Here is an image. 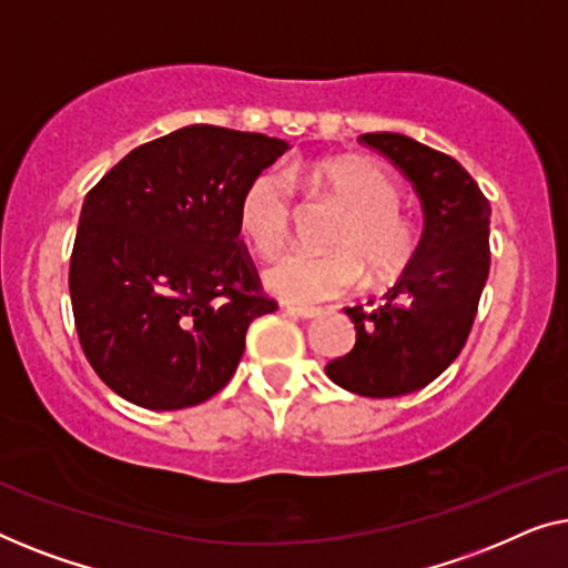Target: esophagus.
Segmentation results:
<instances>
[{
	"instance_id": "esophagus-1",
	"label": "esophagus",
	"mask_w": 568,
	"mask_h": 568,
	"mask_svg": "<svg viewBox=\"0 0 568 568\" xmlns=\"http://www.w3.org/2000/svg\"><path fill=\"white\" fill-rule=\"evenodd\" d=\"M285 314H291L295 318H303V322H308V318H316L318 311L316 308H301V306H285Z\"/></svg>"
}]
</instances>
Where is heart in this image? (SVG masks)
<instances>
[{"label": "heart", "mask_w": 568, "mask_h": 568, "mask_svg": "<svg viewBox=\"0 0 568 568\" xmlns=\"http://www.w3.org/2000/svg\"><path fill=\"white\" fill-rule=\"evenodd\" d=\"M306 180L345 215L326 239L329 252H287L265 270L273 293L293 303H318L349 291L361 275L365 285H381L412 265L419 250V226L402 207V185L386 166L371 159L337 156L311 166ZM293 215L291 178L281 170H265L239 197V234L262 257H273L287 244Z\"/></svg>", "instance_id": "obj_1"}]
</instances>
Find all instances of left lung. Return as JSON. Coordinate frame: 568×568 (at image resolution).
<instances>
[{
    "mask_svg": "<svg viewBox=\"0 0 568 568\" xmlns=\"http://www.w3.org/2000/svg\"><path fill=\"white\" fill-rule=\"evenodd\" d=\"M396 164L425 207L417 257L378 306H347L355 347L326 365L345 390L367 398L404 396L433 383L466 345L489 277L491 205L453 156L402 133H363ZM373 303V301H371Z\"/></svg>",
    "mask_w": 568,
    "mask_h": 568,
    "instance_id": "1",
    "label": "left lung"
}]
</instances>
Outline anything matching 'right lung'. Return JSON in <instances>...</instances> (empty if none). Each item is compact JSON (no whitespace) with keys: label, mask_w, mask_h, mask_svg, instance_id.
Segmentation results:
<instances>
[{"label":"right lung","mask_w":568,"mask_h":568,"mask_svg":"<svg viewBox=\"0 0 568 568\" xmlns=\"http://www.w3.org/2000/svg\"><path fill=\"white\" fill-rule=\"evenodd\" d=\"M287 149L265 133L185 125L123 156L84 197L69 262L94 373L143 409L203 404L277 301L239 239L244 187Z\"/></svg>","instance_id":"1"}]
</instances>
